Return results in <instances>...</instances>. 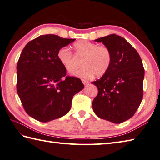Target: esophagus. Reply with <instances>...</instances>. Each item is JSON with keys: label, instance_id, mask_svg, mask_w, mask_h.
<instances>
[{"label": "esophagus", "instance_id": "1", "mask_svg": "<svg viewBox=\"0 0 160 160\" xmlns=\"http://www.w3.org/2000/svg\"><path fill=\"white\" fill-rule=\"evenodd\" d=\"M82 82H83V84H84V85H87V84H88L89 82L88 80H84V79L82 80Z\"/></svg>", "mask_w": 160, "mask_h": 160}]
</instances>
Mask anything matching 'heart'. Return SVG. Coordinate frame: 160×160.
Listing matches in <instances>:
<instances>
[{"mask_svg":"<svg viewBox=\"0 0 160 160\" xmlns=\"http://www.w3.org/2000/svg\"><path fill=\"white\" fill-rule=\"evenodd\" d=\"M76 57L82 58V67L74 72L77 67V62L69 49L62 48L58 52V59L66 70L82 78H89L94 74L96 77L102 76L107 73L110 67L112 54L108 47L98 46L97 43L82 40L73 44Z\"/></svg>","mask_w":160,"mask_h":160,"instance_id":"b5f03b06","label":"heart"}]
</instances>
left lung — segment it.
<instances>
[{
  "label": "left lung",
  "mask_w": 160,
  "mask_h": 160,
  "mask_svg": "<svg viewBox=\"0 0 160 160\" xmlns=\"http://www.w3.org/2000/svg\"><path fill=\"white\" fill-rule=\"evenodd\" d=\"M110 49V67L92 82L98 94L92 102L93 112L102 119L121 123L132 117L142 102L144 68L139 53L123 37L114 34L97 39Z\"/></svg>",
  "instance_id": "obj_1"
}]
</instances>
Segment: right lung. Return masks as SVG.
Listing matches in <instances>:
<instances>
[{
    "mask_svg": "<svg viewBox=\"0 0 160 160\" xmlns=\"http://www.w3.org/2000/svg\"><path fill=\"white\" fill-rule=\"evenodd\" d=\"M76 39L45 34L28 42L18 59L17 89L26 113L41 122L57 119L71 109L72 98L84 88L67 76L58 59L60 48Z\"/></svg>",
    "mask_w": 160,
    "mask_h": 160,
    "instance_id": "add662e5",
    "label": "right lung"
}]
</instances>
